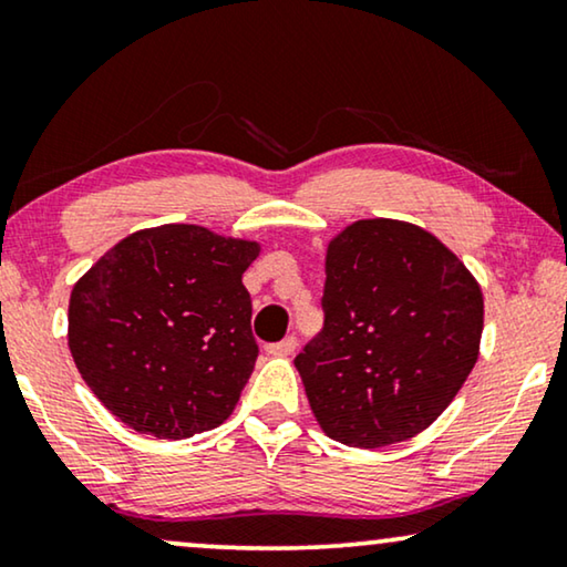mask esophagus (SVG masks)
Masks as SVG:
<instances>
[{
    "mask_svg": "<svg viewBox=\"0 0 567 567\" xmlns=\"http://www.w3.org/2000/svg\"><path fill=\"white\" fill-rule=\"evenodd\" d=\"M266 351L270 355H291L293 351H297V338H284L281 343H270Z\"/></svg>",
    "mask_w": 567,
    "mask_h": 567,
    "instance_id": "34e87169",
    "label": "esophagus"
}]
</instances>
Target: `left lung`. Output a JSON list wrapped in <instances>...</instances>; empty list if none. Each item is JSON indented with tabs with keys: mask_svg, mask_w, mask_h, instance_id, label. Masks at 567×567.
<instances>
[{
	"mask_svg": "<svg viewBox=\"0 0 567 567\" xmlns=\"http://www.w3.org/2000/svg\"><path fill=\"white\" fill-rule=\"evenodd\" d=\"M324 274V330L293 361L317 425L359 449L417 436L477 363V278L429 229L382 216L340 229Z\"/></svg>",
	"mask_w": 567,
	"mask_h": 567,
	"instance_id": "obj_1",
	"label": "left lung"
}]
</instances>
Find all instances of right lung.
Instances as JSON below:
<instances>
[{"label": "right lung", "instance_id": "add662e5", "mask_svg": "<svg viewBox=\"0 0 567 567\" xmlns=\"http://www.w3.org/2000/svg\"><path fill=\"white\" fill-rule=\"evenodd\" d=\"M260 243L200 224L138 229L69 297V351L92 394L138 433L190 439L235 413L258 359L243 274Z\"/></svg>", "mask_w": 567, "mask_h": 567}]
</instances>
